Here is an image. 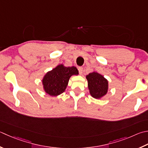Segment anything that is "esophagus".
Returning a JSON list of instances; mask_svg holds the SVG:
<instances>
[{"label":"esophagus","instance_id":"esophagus-1","mask_svg":"<svg viewBox=\"0 0 148 148\" xmlns=\"http://www.w3.org/2000/svg\"><path fill=\"white\" fill-rule=\"evenodd\" d=\"M83 67H82V66L78 67V71H79V72L80 74H82L83 73Z\"/></svg>","mask_w":148,"mask_h":148}]
</instances>
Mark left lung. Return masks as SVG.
Here are the masks:
<instances>
[{
    "instance_id": "left-lung-1",
    "label": "left lung",
    "mask_w": 148,
    "mask_h": 148,
    "mask_svg": "<svg viewBox=\"0 0 148 148\" xmlns=\"http://www.w3.org/2000/svg\"><path fill=\"white\" fill-rule=\"evenodd\" d=\"M90 94L95 99H100L107 94L108 82L102 75L93 72L86 76Z\"/></svg>"
}]
</instances>
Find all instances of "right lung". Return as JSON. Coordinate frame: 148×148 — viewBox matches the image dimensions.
I'll use <instances>...</instances> for the list:
<instances>
[{"label": "right lung", "instance_id": "obj_1", "mask_svg": "<svg viewBox=\"0 0 148 148\" xmlns=\"http://www.w3.org/2000/svg\"><path fill=\"white\" fill-rule=\"evenodd\" d=\"M78 71L75 66L66 67L63 64L58 65L49 71L43 77L42 84L45 92L51 96H57L65 90L70 77L77 75Z\"/></svg>", "mask_w": 148, "mask_h": 148}]
</instances>
